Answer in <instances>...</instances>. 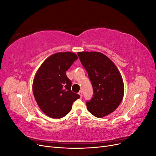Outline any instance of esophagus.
<instances>
[{
    "instance_id": "esophagus-1",
    "label": "esophagus",
    "mask_w": 156,
    "mask_h": 156,
    "mask_svg": "<svg viewBox=\"0 0 156 156\" xmlns=\"http://www.w3.org/2000/svg\"><path fill=\"white\" fill-rule=\"evenodd\" d=\"M79 95L80 96V97L82 98V96H83V92H82L81 91H80V92H79Z\"/></svg>"
}]
</instances>
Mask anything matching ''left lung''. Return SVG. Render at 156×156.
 <instances>
[{
  "label": "left lung",
  "instance_id": "8db88e82",
  "mask_svg": "<svg viewBox=\"0 0 156 156\" xmlns=\"http://www.w3.org/2000/svg\"><path fill=\"white\" fill-rule=\"evenodd\" d=\"M94 90L92 100L86 103L88 111L97 118L110 115L123 99L124 86L122 75L112 61L100 52H78Z\"/></svg>",
  "mask_w": 156,
  "mask_h": 156
}]
</instances>
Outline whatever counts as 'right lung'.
<instances>
[{
	"mask_svg": "<svg viewBox=\"0 0 156 156\" xmlns=\"http://www.w3.org/2000/svg\"><path fill=\"white\" fill-rule=\"evenodd\" d=\"M78 56L72 52H60L45 60L37 69L32 91L41 111L52 119H61L71 111L73 103L80 98L71 90L72 82L66 72Z\"/></svg>",
	"mask_w": 156,
	"mask_h": 156,
	"instance_id": "obj_1",
	"label": "right lung"
}]
</instances>
